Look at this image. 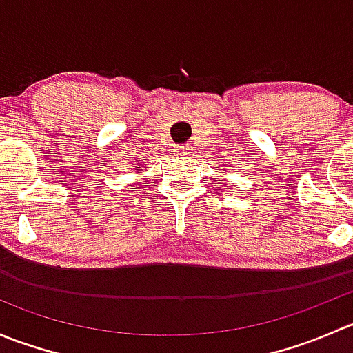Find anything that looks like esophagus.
Here are the masks:
<instances>
[{
    "instance_id": "esophagus-1",
    "label": "esophagus",
    "mask_w": 353,
    "mask_h": 353,
    "mask_svg": "<svg viewBox=\"0 0 353 353\" xmlns=\"http://www.w3.org/2000/svg\"><path fill=\"white\" fill-rule=\"evenodd\" d=\"M176 152H177V155H181V157H190L191 154H193L190 147H179V148H176Z\"/></svg>"
}]
</instances>
